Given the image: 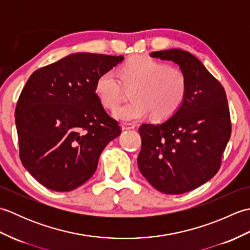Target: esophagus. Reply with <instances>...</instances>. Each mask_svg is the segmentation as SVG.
<instances>
[{
    "mask_svg": "<svg viewBox=\"0 0 250 250\" xmlns=\"http://www.w3.org/2000/svg\"><path fill=\"white\" fill-rule=\"evenodd\" d=\"M121 129H122V131L133 130V129H135V125L134 124H122Z\"/></svg>",
    "mask_w": 250,
    "mask_h": 250,
    "instance_id": "1",
    "label": "esophagus"
}]
</instances>
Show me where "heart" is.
Here are the masks:
<instances>
[{"instance_id": "obj_1", "label": "heart", "mask_w": 250, "mask_h": 250, "mask_svg": "<svg viewBox=\"0 0 250 250\" xmlns=\"http://www.w3.org/2000/svg\"><path fill=\"white\" fill-rule=\"evenodd\" d=\"M105 72L95 82V94L103 106L114 108L122 97V85L131 88L129 103L118 106L113 115L121 121L151 118L163 120L176 111L185 99L187 81L182 71L149 57L139 56L126 61L118 71Z\"/></svg>"}]
</instances>
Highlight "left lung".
Masks as SVG:
<instances>
[{
    "mask_svg": "<svg viewBox=\"0 0 250 250\" xmlns=\"http://www.w3.org/2000/svg\"><path fill=\"white\" fill-rule=\"evenodd\" d=\"M150 57L176 63L187 81V91L168 119L140 126L137 164L153 188L167 194L185 193L208 182L220 167L231 136L227 95L190 52L173 48L151 52Z\"/></svg>",
    "mask_w": 250,
    "mask_h": 250,
    "instance_id": "left-lung-1",
    "label": "left lung"
}]
</instances>
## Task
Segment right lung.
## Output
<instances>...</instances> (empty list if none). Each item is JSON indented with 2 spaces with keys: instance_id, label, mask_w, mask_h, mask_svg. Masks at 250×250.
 Returning a JSON list of instances; mask_svg holds the SVG:
<instances>
[{
  "instance_id": "1",
  "label": "right lung",
  "mask_w": 250,
  "mask_h": 250,
  "mask_svg": "<svg viewBox=\"0 0 250 250\" xmlns=\"http://www.w3.org/2000/svg\"><path fill=\"white\" fill-rule=\"evenodd\" d=\"M124 59L76 52L29 77L15 110L20 159L46 188L66 192L86 183L105 146L120 135L95 94V82Z\"/></svg>"
}]
</instances>
